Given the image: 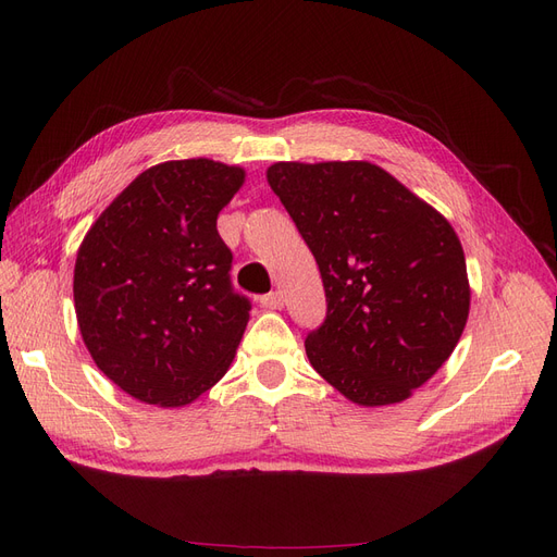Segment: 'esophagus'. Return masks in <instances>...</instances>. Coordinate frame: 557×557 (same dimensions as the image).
<instances>
[{
	"label": "esophagus",
	"mask_w": 557,
	"mask_h": 557,
	"mask_svg": "<svg viewBox=\"0 0 557 557\" xmlns=\"http://www.w3.org/2000/svg\"><path fill=\"white\" fill-rule=\"evenodd\" d=\"M260 305L264 307V309H281L283 307V295L281 293H269V295H262L260 297Z\"/></svg>",
	"instance_id": "esophagus-1"
}]
</instances>
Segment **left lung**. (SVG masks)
Instances as JSON below:
<instances>
[{
	"mask_svg": "<svg viewBox=\"0 0 557 557\" xmlns=\"http://www.w3.org/2000/svg\"><path fill=\"white\" fill-rule=\"evenodd\" d=\"M267 181L323 276L327 318L305 342L311 367L358 407L409 399L467 325L458 234L367 160L274 162Z\"/></svg>",
	"mask_w": 557,
	"mask_h": 557,
	"instance_id": "8db88e82",
	"label": "left lung"
}]
</instances>
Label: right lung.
<instances>
[{
  "label": "right lung",
  "instance_id": "add662e5",
  "mask_svg": "<svg viewBox=\"0 0 557 557\" xmlns=\"http://www.w3.org/2000/svg\"><path fill=\"white\" fill-rule=\"evenodd\" d=\"M246 170L209 158L141 172L83 237L74 309L92 356L123 393L178 409L225 376L248 325L215 221Z\"/></svg>",
  "mask_w": 557,
  "mask_h": 557
}]
</instances>
